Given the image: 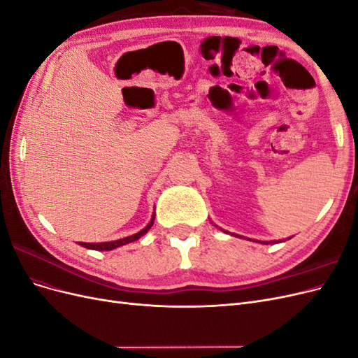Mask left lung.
Instances as JSON below:
<instances>
[{"instance_id": "8db88e82", "label": "left lung", "mask_w": 358, "mask_h": 358, "mask_svg": "<svg viewBox=\"0 0 358 358\" xmlns=\"http://www.w3.org/2000/svg\"><path fill=\"white\" fill-rule=\"evenodd\" d=\"M262 243H266V245H267V243H268V242H262Z\"/></svg>"}]
</instances>
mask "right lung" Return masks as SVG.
Masks as SVG:
<instances>
[{"label":"right lung","mask_w":358,"mask_h":358,"mask_svg":"<svg viewBox=\"0 0 358 358\" xmlns=\"http://www.w3.org/2000/svg\"><path fill=\"white\" fill-rule=\"evenodd\" d=\"M154 220H155V213L152 216V220H150V222L145 227L142 231H138V233H136L133 236L124 237V239H119V241H115V242H104V243H83V242H79V245L83 246V248L94 249V251H112V249H115V248H119V246L127 245V243H131V242L140 239V237H142L145 233H148V230L150 229V227H152Z\"/></svg>","instance_id":"1"}]
</instances>
